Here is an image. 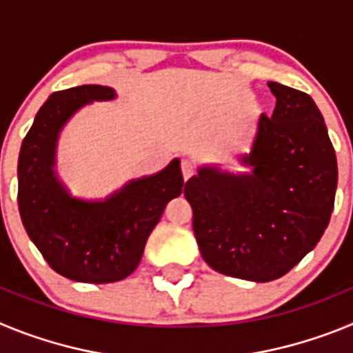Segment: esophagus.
Listing matches in <instances>:
<instances>
[{
  "label": "esophagus",
  "instance_id": "1",
  "mask_svg": "<svg viewBox=\"0 0 353 353\" xmlns=\"http://www.w3.org/2000/svg\"><path fill=\"white\" fill-rule=\"evenodd\" d=\"M180 168H182V174H183V180H189L194 174V164H192L189 159H183L182 164H180Z\"/></svg>",
  "mask_w": 353,
  "mask_h": 353
}]
</instances>
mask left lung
Segmentation results:
<instances>
[{"label": "left lung", "instance_id": "left-lung-1", "mask_svg": "<svg viewBox=\"0 0 353 353\" xmlns=\"http://www.w3.org/2000/svg\"><path fill=\"white\" fill-rule=\"evenodd\" d=\"M272 117L261 114L249 173L201 166L183 194L201 256L226 276L267 283L285 276L322 239L334 208L338 161L307 93L269 83Z\"/></svg>", "mask_w": 353, "mask_h": 353}]
</instances>
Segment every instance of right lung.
<instances>
[{"label": "right lung", "mask_w": 353, "mask_h": 353, "mask_svg": "<svg viewBox=\"0 0 353 353\" xmlns=\"http://www.w3.org/2000/svg\"><path fill=\"white\" fill-rule=\"evenodd\" d=\"M114 97L113 88L101 84L52 93L21 145L19 214L43 260L72 281L102 285L130 276L166 205L182 194L179 159L101 201L74 198L60 182L54 166L63 125L83 105Z\"/></svg>", "instance_id": "add662e5"}]
</instances>
